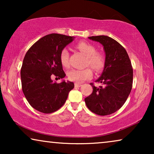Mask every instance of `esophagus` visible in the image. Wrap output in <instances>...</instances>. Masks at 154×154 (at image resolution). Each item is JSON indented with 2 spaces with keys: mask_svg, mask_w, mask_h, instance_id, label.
I'll return each mask as SVG.
<instances>
[{
  "mask_svg": "<svg viewBox=\"0 0 154 154\" xmlns=\"http://www.w3.org/2000/svg\"><path fill=\"white\" fill-rule=\"evenodd\" d=\"M74 85H75V88H79V87H81V86H82L81 84L78 83H75Z\"/></svg>",
  "mask_w": 154,
  "mask_h": 154,
  "instance_id": "34e87169",
  "label": "esophagus"
}]
</instances>
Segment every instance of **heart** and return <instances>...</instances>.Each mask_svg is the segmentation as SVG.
<instances>
[{
  "label": "heart",
  "mask_w": 154,
  "mask_h": 154,
  "mask_svg": "<svg viewBox=\"0 0 154 154\" xmlns=\"http://www.w3.org/2000/svg\"><path fill=\"white\" fill-rule=\"evenodd\" d=\"M77 49L86 56L85 66H90L97 72H100L104 68L106 64V57L102 52H96L95 46L87 42H80L76 45ZM69 54L66 49H63L60 52V62L64 67L69 66ZM68 79L71 81L81 83L92 77L91 69L86 68L82 70L73 69L67 73Z\"/></svg>",
  "instance_id": "heart-1"
}]
</instances>
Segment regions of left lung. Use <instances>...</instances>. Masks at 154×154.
Returning a JSON list of instances; mask_svg holds the SVG:
<instances>
[{"label":"left lung","instance_id":"1","mask_svg":"<svg viewBox=\"0 0 154 154\" xmlns=\"http://www.w3.org/2000/svg\"><path fill=\"white\" fill-rule=\"evenodd\" d=\"M99 42L104 47L106 64L102 75L95 82L103 86L93 87L90 96L85 98L86 106L92 112L106 116L122 107L131 92L133 69L125 48L114 39L107 35L88 37Z\"/></svg>","mask_w":154,"mask_h":154}]
</instances>
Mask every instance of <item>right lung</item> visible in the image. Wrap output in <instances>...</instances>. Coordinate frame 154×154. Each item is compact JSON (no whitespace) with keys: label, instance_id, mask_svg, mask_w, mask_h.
<instances>
[{"label":"right lung","instance_id":"obj_1","mask_svg":"<svg viewBox=\"0 0 154 154\" xmlns=\"http://www.w3.org/2000/svg\"><path fill=\"white\" fill-rule=\"evenodd\" d=\"M73 37L51 33L35 42L25 54L21 68L22 91L29 104L44 113H53L64 104L73 82L57 83L52 77H65L60 52Z\"/></svg>","mask_w":154,"mask_h":154}]
</instances>
